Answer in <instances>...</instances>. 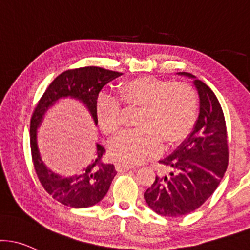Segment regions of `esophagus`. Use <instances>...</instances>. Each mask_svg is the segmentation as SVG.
Wrapping results in <instances>:
<instances>
[{
	"label": "esophagus",
	"mask_w": 250,
	"mask_h": 250,
	"mask_svg": "<svg viewBox=\"0 0 250 250\" xmlns=\"http://www.w3.org/2000/svg\"><path fill=\"white\" fill-rule=\"evenodd\" d=\"M130 168H131V166L125 165V164H116V171H117V172L129 171Z\"/></svg>",
	"instance_id": "obj_1"
}]
</instances>
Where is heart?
I'll list each match as a JSON object with an SVG mask.
<instances>
[{"label":"heart","mask_w":250,"mask_h":250,"mask_svg":"<svg viewBox=\"0 0 250 250\" xmlns=\"http://www.w3.org/2000/svg\"><path fill=\"white\" fill-rule=\"evenodd\" d=\"M121 100L127 106L141 108L136 125L109 145L111 158L120 163L140 164L152 158L161 148L173 146L188 138L198 114V97L191 85L142 76L120 87ZM97 120L106 135H115L122 125L119 102L108 96L97 101Z\"/></svg>","instance_id":"obj_1"}]
</instances>
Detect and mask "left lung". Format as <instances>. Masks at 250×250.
<instances>
[{
	"label": "left lung",
	"mask_w": 250,
	"mask_h": 250,
	"mask_svg": "<svg viewBox=\"0 0 250 250\" xmlns=\"http://www.w3.org/2000/svg\"><path fill=\"white\" fill-rule=\"evenodd\" d=\"M193 79L199 96V115L193 130L180 146L160 161L166 172L156 175L145 192L153 211L167 217H180L198 209L215 192L229 161L226 120L217 97L202 81Z\"/></svg>",
	"instance_id": "1"
}]
</instances>
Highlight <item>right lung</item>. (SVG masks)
I'll return each instance as SVG.
<instances>
[{
	"label": "right lung",
	"mask_w": 250,
	"mask_h": 250,
	"mask_svg": "<svg viewBox=\"0 0 250 250\" xmlns=\"http://www.w3.org/2000/svg\"><path fill=\"white\" fill-rule=\"evenodd\" d=\"M122 73L97 66H86L67 70L49 84L41 96L31 119V150L34 168L41 185L57 202L70 208L82 209L97 204L109 191L116 175L112 164L102 163L105 149L96 144L95 158L77 169L76 174H59L52 171L42 160L38 146V128L42 122L46 111L60 98H75L85 105L97 125V98L105 84L114 81Z\"/></svg>",
	"instance_id": "add662e5"
}]
</instances>
